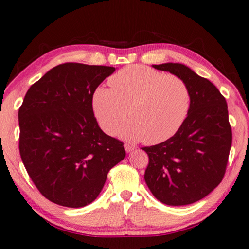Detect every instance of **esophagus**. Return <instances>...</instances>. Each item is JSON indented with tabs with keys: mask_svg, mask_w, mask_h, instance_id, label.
I'll use <instances>...</instances> for the list:
<instances>
[{
	"mask_svg": "<svg viewBox=\"0 0 249 249\" xmlns=\"http://www.w3.org/2000/svg\"><path fill=\"white\" fill-rule=\"evenodd\" d=\"M135 149V147L133 146V144H129V143H126L125 144V150L126 152H132Z\"/></svg>",
	"mask_w": 249,
	"mask_h": 249,
	"instance_id": "34e87169",
	"label": "esophagus"
}]
</instances>
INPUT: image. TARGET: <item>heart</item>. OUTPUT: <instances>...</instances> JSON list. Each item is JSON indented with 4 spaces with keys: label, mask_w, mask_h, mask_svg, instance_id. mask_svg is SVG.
<instances>
[{
    "label": "heart",
    "mask_w": 249,
    "mask_h": 249,
    "mask_svg": "<svg viewBox=\"0 0 249 249\" xmlns=\"http://www.w3.org/2000/svg\"><path fill=\"white\" fill-rule=\"evenodd\" d=\"M111 88L99 87L92 109L101 128L112 135L128 115L119 132L128 142L158 144L173 137L191 109V90L183 79L150 67L130 65L109 79Z\"/></svg>",
    "instance_id": "1"
}]
</instances>
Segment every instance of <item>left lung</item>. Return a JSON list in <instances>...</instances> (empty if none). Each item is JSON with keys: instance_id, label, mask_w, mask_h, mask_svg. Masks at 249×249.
I'll use <instances>...</instances> for the list:
<instances>
[{"instance_id": "1", "label": "left lung", "mask_w": 249, "mask_h": 249, "mask_svg": "<svg viewBox=\"0 0 249 249\" xmlns=\"http://www.w3.org/2000/svg\"><path fill=\"white\" fill-rule=\"evenodd\" d=\"M152 67L183 79L192 101L186 120L173 137L142 148L149 156L144 180L162 203L191 205L209 195L224 176L232 146L228 105L211 81L186 65L164 63Z\"/></svg>"}]
</instances>
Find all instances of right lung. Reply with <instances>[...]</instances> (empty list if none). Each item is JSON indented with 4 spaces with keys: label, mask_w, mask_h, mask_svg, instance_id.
<instances>
[{
    "label": "right lung",
    "mask_w": 249,
    "mask_h": 249,
    "mask_svg": "<svg viewBox=\"0 0 249 249\" xmlns=\"http://www.w3.org/2000/svg\"><path fill=\"white\" fill-rule=\"evenodd\" d=\"M115 67L65 63L28 89L18 111L19 152L36 187L56 205L80 208L102 191L126 156L123 142L102 132L92 97Z\"/></svg>",
    "instance_id": "right-lung-1"
}]
</instances>
